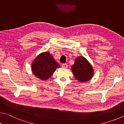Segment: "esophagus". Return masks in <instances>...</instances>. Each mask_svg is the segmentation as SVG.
Returning <instances> with one entry per match:
<instances>
[{
  "mask_svg": "<svg viewBox=\"0 0 124 124\" xmlns=\"http://www.w3.org/2000/svg\"><path fill=\"white\" fill-rule=\"evenodd\" d=\"M68 65L67 64H63L62 65V68H68Z\"/></svg>",
  "mask_w": 124,
  "mask_h": 124,
  "instance_id": "obj_1",
  "label": "esophagus"
}]
</instances>
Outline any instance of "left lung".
<instances>
[{
  "label": "left lung",
  "mask_w": 124,
  "mask_h": 124,
  "mask_svg": "<svg viewBox=\"0 0 124 124\" xmlns=\"http://www.w3.org/2000/svg\"><path fill=\"white\" fill-rule=\"evenodd\" d=\"M71 70L75 78L79 82L89 81L94 74V70L90 62L82 56L76 58Z\"/></svg>",
  "instance_id": "left-lung-1"
}]
</instances>
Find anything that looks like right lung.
<instances>
[{
	"label": "right lung",
	"mask_w": 124,
	"mask_h": 124,
	"mask_svg": "<svg viewBox=\"0 0 124 124\" xmlns=\"http://www.w3.org/2000/svg\"><path fill=\"white\" fill-rule=\"evenodd\" d=\"M60 65L55 62L50 53H40L31 64V71L34 76L42 81L47 80L53 75Z\"/></svg>",
	"instance_id": "1"
}]
</instances>
